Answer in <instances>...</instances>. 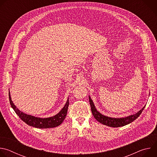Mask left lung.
Here are the masks:
<instances>
[{"label": "left lung", "mask_w": 157, "mask_h": 157, "mask_svg": "<svg viewBox=\"0 0 157 157\" xmlns=\"http://www.w3.org/2000/svg\"><path fill=\"white\" fill-rule=\"evenodd\" d=\"M89 103H90L91 105V109L93 115L94 117L100 123L102 124L107 125L109 127H122L124 126L125 125H127L131 122H132L133 121H135L136 119H137L139 116L142 113L143 110L144 109L145 107L144 106L140 110H139L137 113L136 114H133L126 117L124 118H112L109 117L105 116L102 114H101L100 113L96 110L94 103L91 99L90 96L89 97Z\"/></svg>", "instance_id": "8db88e82"}]
</instances>
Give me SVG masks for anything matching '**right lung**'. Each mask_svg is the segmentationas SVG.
<instances>
[{
  "label": "right lung",
  "instance_id": "add662e5",
  "mask_svg": "<svg viewBox=\"0 0 157 157\" xmlns=\"http://www.w3.org/2000/svg\"><path fill=\"white\" fill-rule=\"evenodd\" d=\"M9 101H10L11 107L13 108V109L15 112V113L18 115V116L20 118V119H21L30 126H32V127L39 128H53V127H55L59 125L66 118L67 112H68V105L70 104L69 99H68L64 107L61 109V110L58 114L51 117L42 119V118L36 117L32 116L27 115L26 114H24V113H22V112L18 110V109H17V107L13 104L11 99L10 92L9 93Z\"/></svg>",
  "mask_w": 157,
  "mask_h": 157
}]
</instances>
